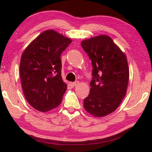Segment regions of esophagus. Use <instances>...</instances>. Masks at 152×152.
Segmentation results:
<instances>
[{"label": "esophagus", "instance_id": "1", "mask_svg": "<svg viewBox=\"0 0 152 152\" xmlns=\"http://www.w3.org/2000/svg\"><path fill=\"white\" fill-rule=\"evenodd\" d=\"M78 84H79V82L78 81H76V82H70V85L72 87L76 86L77 85H78Z\"/></svg>", "mask_w": 152, "mask_h": 152}]
</instances>
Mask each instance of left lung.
<instances>
[{
	"instance_id": "1",
	"label": "left lung",
	"mask_w": 152,
	"mask_h": 152,
	"mask_svg": "<svg viewBox=\"0 0 152 152\" xmlns=\"http://www.w3.org/2000/svg\"><path fill=\"white\" fill-rule=\"evenodd\" d=\"M81 46L92 66L91 88L84 100V107L93 116H106L116 110L127 92L129 77L127 58L105 35L82 41Z\"/></svg>"
}]
</instances>
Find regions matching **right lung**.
<instances>
[{"label": "right lung", "instance_id": "obj_1", "mask_svg": "<svg viewBox=\"0 0 152 152\" xmlns=\"http://www.w3.org/2000/svg\"><path fill=\"white\" fill-rule=\"evenodd\" d=\"M71 39L54 31H45L23 53L20 77L27 102L36 110L46 112L60 104L67 89L61 76V53Z\"/></svg>", "mask_w": 152, "mask_h": 152}]
</instances>
